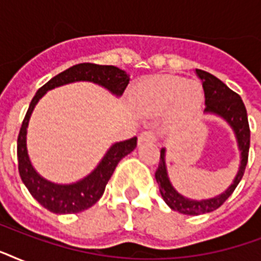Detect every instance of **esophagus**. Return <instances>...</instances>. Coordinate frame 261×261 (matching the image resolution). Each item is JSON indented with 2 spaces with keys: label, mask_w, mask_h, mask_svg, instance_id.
I'll use <instances>...</instances> for the list:
<instances>
[{
  "label": "esophagus",
  "mask_w": 261,
  "mask_h": 261,
  "mask_svg": "<svg viewBox=\"0 0 261 261\" xmlns=\"http://www.w3.org/2000/svg\"><path fill=\"white\" fill-rule=\"evenodd\" d=\"M155 141V133L153 130L143 131L142 134L138 137V143H145V142H154Z\"/></svg>",
  "instance_id": "obj_1"
}]
</instances>
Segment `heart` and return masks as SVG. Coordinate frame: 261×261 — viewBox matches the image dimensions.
I'll return each instance as SVG.
<instances>
[{"instance_id":"heart-1","label":"heart","mask_w":261,"mask_h":261,"mask_svg":"<svg viewBox=\"0 0 261 261\" xmlns=\"http://www.w3.org/2000/svg\"><path fill=\"white\" fill-rule=\"evenodd\" d=\"M151 88L161 106L169 104L176 97V111L181 118L195 114L202 104V88L196 83H186L178 77H160L153 81Z\"/></svg>"}]
</instances>
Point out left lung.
<instances>
[{"label":"left lung","instance_id":"obj_1","mask_svg":"<svg viewBox=\"0 0 261 261\" xmlns=\"http://www.w3.org/2000/svg\"><path fill=\"white\" fill-rule=\"evenodd\" d=\"M195 71L202 81L203 92H204V102H206L204 112L219 115L234 130L236 138L239 142V149L241 151V165H240L239 173L233 180V184L223 194L215 196V198L198 202V200L184 198L177 194L172 187L171 181L168 178L167 167H165V149H161L159 168L155 171V180L159 182L161 196L172 210L187 215H200L211 213L226 202L227 198L233 194L236 187L239 186V182L243 178L245 168H247L249 143H251V130H249V123H248L247 108L244 106L241 97L230 88H227L215 75L200 70V69H196Z\"/></svg>","mask_w":261,"mask_h":261}]
</instances>
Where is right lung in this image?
Here are the masks:
<instances>
[{"instance_id":"1","label":"right lung","mask_w":261,"mask_h":261,"mask_svg":"<svg viewBox=\"0 0 261 261\" xmlns=\"http://www.w3.org/2000/svg\"><path fill=\"white\" fill-rule=\"evenodd\" d=\"M74 81H90V83L98 84L116 96H120L128 85L130 77L127 75L126 71L120 70L119 67L88 62L79 63L53 77L48 83L44 84L36 92L32 98L17 137L18 173L22 182L30 191V194L44 208L55 214H73V213H80L93 206L104 194L107 182L114 173L119 161L124 155L130 154L137 147V137L115 143L111 146L110 150L107 151V154L104 155V159L98 164L97 168L89 176L74 184L59 186V184L47 181L42 176H39L38 172L31 165L30 157L27 153L25 138L30 116L36 102L47 90L54 89L65 84L74 83Z\"/></svg>"}]
</instances>
